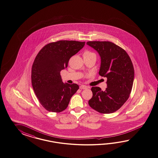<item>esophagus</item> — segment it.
Instances as JSON below:
<instances>
[{"label": "esophagus", "instance_id": "obj_1", "mask_svg": "<svg viewBox=\"0 0 158 158\" xmlns=\"http://www.w3.org/2000/svg\"><path fill=\"white\" fill-rule=\"evenodd\" d=\"M79 88L81 89H88V87L86 86V85H81L80 87H79Z\"/></svg>", "mask_w": 158, "mask_h": 158}]
</instances>
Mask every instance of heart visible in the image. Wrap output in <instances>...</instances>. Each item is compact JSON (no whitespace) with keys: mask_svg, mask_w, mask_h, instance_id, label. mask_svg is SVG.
<instances>
[{"mask_svg":"<svg viewBox=\"0 0 158 158\" xmlns=\"http://www.w3.org/2000/svg\"><path fill=\"white\" fill-rule=\"evenodd\" d=\"M83 56H94L96 58V55L90 51H85L83 54Z\"/></svg>","mask_w":158,"mask_h":158,"instance_id":"1","label":"heart"}]
</instances>
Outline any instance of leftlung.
<instances>
[{
  "label": "left lung",
  "instance_id": "8db88e82",
  "mask_svg": "<svg viewBox=\"0 0 158 158\" xmlns=\"http://www.w3.org/2000/svg\"><path fill=\"white\" fill-rule=\"evenodd\" d=\"M87 44L99 54V74L107 79L104 91L99 87L91 88L93 97L89 105L102 114L114 112L127 101L132 90L134 69L131 59L126 51L111 42L89 41Z\"/></svg>",
  "mask_w": 158,
  "mask_h": 158
}]
</instances>
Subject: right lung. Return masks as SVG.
Returning <instances> with one entry per match:
<instances>
[{
    "mask_svg": "<svg viewBox=\"0 0 158 158\" xmlns=\"http://www.w3.org/2000/svg\"><path fill=\"white\" fill-rule=\"evenodd\" d=\"M85 44V42L59 40L47 44L36 55L32 66L31 83L40 103L47 111H64L79 88L75 83H63L60 71Z\"/></svg>",
    "mask_w": 158,
    "mask_h": 158,
    "instance_id": "obj_1",
    "label": "right lung"
}]
</instances>
